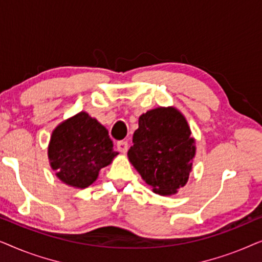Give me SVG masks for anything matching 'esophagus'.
I'll list each match as a JSON object with an SVG mask.
<instances>
[{
	"label": "esophagus",
	"mask_w": 262,
	"mask_h": 262,
	"mask_svg": "<svg viewBox=\"0 0 262 262\" xmlns=\"http://www.w3.org/2000/svg\"><path fill=\"white\" fill-rule=\"evenodd\" d=\"M117 148H118V150H119L120 152L125 154V152L127 151V149H128L127 142L126 141H119V142L117 143Z\"/></svg>",
	"instance_id": "34e87169"
}]
</instances>
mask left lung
Segmentation results:
<instances>
[{"instance_id": "1", "label": "left lung", "mask_w": 262, "mask_h": 262, "mask_svg": "<svg viewBox=\"0 0 262 262\" xmlns=\"http://www.w3.org/2000/svg\"><path fill=\"white\" fill-rule=\"evenodd\" d=\"M191 134L175 107H157L139 117L127 157L152 192L171 195L187 184L196 150Z\"/></svg>"}]
</instances>
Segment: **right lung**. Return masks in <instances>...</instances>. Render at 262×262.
<instances>
[{"instance_id":"right-lung-1","label":"right lung","mask_w":262,"mask_h":262,"mask_svg":"<svg viewBox=\"0 0 262 262\" xmlns=\"http://www.w3.org/2000/svg\"><path fill=\"white\" fill-rule=\"evenodd\" d=\"M118 154L107 128L83 111L57 125L48 146L56 177L75 188L91 186Z\"/></svg>"}]
</instances>
